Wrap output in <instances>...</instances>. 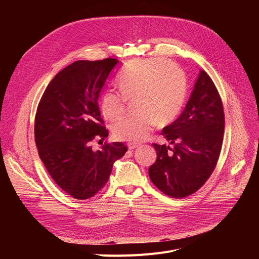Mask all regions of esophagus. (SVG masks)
Listing matches in <instances>:
<instances>
[{"mask_svg":"<svg viewBox=\"0 0 259 259\" xmlns=\"http://www.w3.org/2000/svg\"><path fill=\"white\" fill-rule=\"evenodd\" d=\"M138 147H139V145H138V144H132V143H129V144H128L129 150H133V149H137Z\"/></svg>","mask_w":259,"mask_h":259,"instance_id":"34e87169","label":"esophagus"}]
</instances>
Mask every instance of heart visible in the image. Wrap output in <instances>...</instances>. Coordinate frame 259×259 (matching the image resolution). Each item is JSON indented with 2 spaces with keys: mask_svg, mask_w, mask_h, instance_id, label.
<instances>
[{
  "mask_svg": "<svg viewBox=\"0 0 259 259\" xmlns=\"http://www.w3.org/2000/svg\"><path fill=\"white\" fill-rule=\"evenodd\" d=\"M121 93L108 91L102 99L103 115L117 120L126 111V102H135L139 114L118 121L113 135L118 141L140 143L153 127L167 126L178 117L185 104L187 78L179 66L164 59L135 60L118 80Z\"/></svg>",
  "mask_w": 259,
  "mask_h": 259,
  "instance_id": "heart-1",
  "label": "heart"
}]
</instances>
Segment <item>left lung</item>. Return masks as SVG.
Listing matches in <instances>:
<instances>
[{
  "label": "left lung",
  "mask_w": 259,
  "mask_h": 259,
  "mask_svg": "<svg viewBox=\"0 0 259 259\" xmlns=\"http://www.w3.org/2000/svg\"><path fill=\"white\" fill-rule=\"evenodd\" d=\"M225 131L221 95L200 70L185 110L161 134L174 148L152 144L157 158L149 168L151 182L168 196L182 198L203 186L219 160Z\"/></svg>",
  "instance_id": "8db88e82"
}]
</instances>
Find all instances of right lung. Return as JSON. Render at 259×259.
<instances>
[{"mask_svg": "<svg viewBox=\"0 0 259 259\" xmlns=\"http://www.w3.org/2000/svg\"><path fill=\"white\" fill-rule=\"evenodd\" d=\"M117 63L108 58L67 66L52 78L36 109L34 140L39 158L56 184L76 199L97 194L114 161L128 150L119 142L97 151L91 146L95 138L108 137L98 101Z\"/></svg>", "mask_w": 259, "mask_h": 259, "instance_id": "obj_1", "label": "right lung"}]
</instances>
